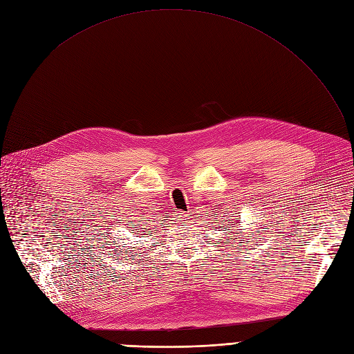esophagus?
<instances>
[{"instance_id":"esophagus-1","label":"esophagus","mask_w":354,"mask_h":354,"mask_svg":"<svg viewBox=\"0 0 354 354\" xmlns=\"http://www.w3.org/2000/svg\"><path fill=\"white\" fill-rule=\"evenodd\" d=\"M174 218L177 221V223H184V222H186V218H187V214L184 212H176Z\"/></svg>"}]
</instances>
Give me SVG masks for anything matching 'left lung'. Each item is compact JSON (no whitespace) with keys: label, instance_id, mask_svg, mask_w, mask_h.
Masks as SVG:
<instances>
[{"label":"left lung","instance_id":"left-lung-1","mask_svg":"<svg viewBox=\"0 0 354 354\" xmlns=\"http://www.w3.org/2000/svg\"><path fill=\"white\" fill-rule=\"evenodd\" d=\"M223 222H225V221H223ZM227 222H229V221H227ZM239 230H242V229H239ZM226 234H227V233H226ZM232 234H234V232H233ZM239 234H241V239H243V242H248V239H250L252 236H254V233H250L249 238H248V236H243V232H239ZM229 238H232V236H229ZM234 239H239V238L234 236ZM243 242H241V243H243Z\"/></svg>","mask_w":354,"mask_h":354}]
</instances>
